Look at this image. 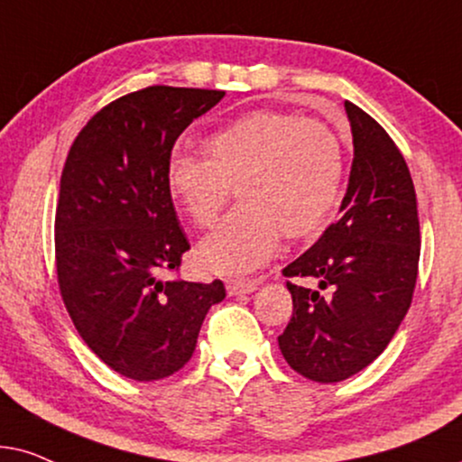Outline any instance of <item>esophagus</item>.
I'll use <instances>...</instances> for the list:
<instances>
[{"instance_id": "34e87169", "label": "esophagus", "mask_w": 462, "mask_h": 462, "mask_svg": "<svg viewBox=\"0 0 462 462\" xmlns=\"http://www.w3.org/2000/svg\"><path fill=\"white\" fill-rule=\"evenodd\" d=\"M257 285H260V281H227V285H226V289H227V293L230 295H241V293H251V291H255L257 289Z\"/></svg>"}]
</instances>
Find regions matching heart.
Returning a JSON list of instances; mask_svg holds the SVG:
<instances>
[{
  "label": "heart",
  "instance_id": "b5f03b06",
  "mask_svg": "<svg viewBox=\"0 0 462 462\" xmlns=\"http://www.w3.org/2000/svg\"><path fill=\"white\" fill-rule=\"evenodd\" d=\"M205 156L180 153L167 171L169 192L199 227L217 224L236 188V207L199 247L207 270L245 274L268 262L281 235H317L342 192L344 153L323 122L289 112H251L205 143Z\"/></svg>",
  "mask_w": 462,
  "mask_h": 462
}]
</instances>
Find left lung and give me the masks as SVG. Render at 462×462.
Returning <instances> with one entry per match:
<instances>
[{
    "label": "left lung",
    "instance_id": "left-lung-1",
    "mask_svg": "<svg viewBox=\"0 0 462 462\" xmlns=\"http://www.w3.org/2000/svg\"><path fill=\"white\" fill-rule=\"evenodd\" d=\"M353 169L340 217L298 260L289 279L293 312L279 336L282 356L315 383H340L386 348L411 304L420 257L416 192L389 133L346 101Z\"/></svg>",
    "mask_w": 462,
    "mask_h": 462
}]
</instances>
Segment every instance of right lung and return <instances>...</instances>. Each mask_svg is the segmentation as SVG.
Segmentation results:
<instances>
[{"instance_id":"right-lung-1","label":"right lung","mask_w":462,"mask_h":462,"mask_svg":"<svg viewBox=\"0 0 462 462\" xmlns=\"http://www.w3.org/2000/svg\"><path fill=\"white\" fill-rule=\"evenodd\" d=\"M224 95L147 86L98 109L67 153L54 215L60 298L92 353L137 383L181 370L226 298L219 279H160L189 249L167 183L171 152Z\"/></svg>"}]
</instances>
